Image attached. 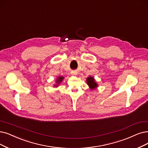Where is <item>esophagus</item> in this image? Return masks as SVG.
<instances>
[{
  "label": "esophagus",
  "instance_id": "34e87169",
  "mask_svg": "<svg viewBox=\"0 0 148 148\" xmlns=\"http://www.w3.org/2000/svg\"><path fill=\"white\" fill-rule=\"evenodd\" d=\"M72 75H75V76H76V75H77V73H75V72H73V73H72Z\"/></svg>",
  "mask_w": 148,
  "mask_h": 148
}]
</instances>
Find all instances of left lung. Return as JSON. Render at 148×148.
<instances>
[{"label":"left lung","instance_id":"1","mask_svg":"<svg viewBox=\"0 0 148 148\" xmlns=\"http://www.w3.org/2000/svg\"><path fill=\"white\" fill-rule=\"evenodd\" d=\"M86 82H87V84L89 87L90 89L93 90L96 89V88L98 87V84L97 83V82L95 81V79L93 77V76H88V78H87L86 79Z\"/></svg>","mask_w":148,"mask_h":148}]
</instances>
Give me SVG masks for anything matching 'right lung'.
<instances>
[{"instance_id": "obj_1", "label": "right lung", "mask_w": 148, "mask_h": 148, "mask_svg": "<svg viewBox=\"0 0 148 148\" xmlns=\"http://www.w3.org/2000/svg\"><path fill=\"white\" fill-rule=\"evenodd\" d=\"M64 78V77L63 76H58V77H57V78L56 79V84L53 85L54 87H57L60 86V84L61 83L62 81H63Z\"/></svg>"}]
</instances>
